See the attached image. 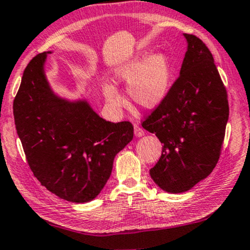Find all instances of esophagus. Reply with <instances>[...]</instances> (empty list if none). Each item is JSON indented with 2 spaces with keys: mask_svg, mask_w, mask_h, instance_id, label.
I'll use <instances>...</instances> for the list:
<instances>
[{
  "mask_svg": "<svg viewBox=\"0 0 250 250\" xmlns=\"http://www.w3.org/2000/svg\"><path fill=\"white\" fill-rule=\"evenodd\" d=\"M134 131H135V135L137 136V137H141V136L144 135V130L140 127V125H135Z\"/></svg>",
  "mask_w": 250,
  "mask_h": 250,
  "instance_id": "1",
  "label": "esophagus"
}]
</instances>
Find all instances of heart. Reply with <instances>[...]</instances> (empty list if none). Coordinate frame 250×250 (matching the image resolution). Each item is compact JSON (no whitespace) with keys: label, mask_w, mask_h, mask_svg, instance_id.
Returning a JSON list of instances; mask_svg holds the SVG:
<instances>
[{"label":"heart","mask_w":250,"mask_h":250,"mask_svg":"<svg viewBox=\"0 0 250 250\" xmlns=\"http://www.w3.org/2000/svg\"><path fill=\"white\" fill-rule=\"evenodd\" d=\"M172 70V62L165 52L153 53L150 56L142 53L116 69L115 80L118 83L128 84L127 92L132 103L144 108H153L168 92ZM104 93L114 108L120 109L125 105L114 85H105Z\"/></svg>","instance_id":"b5f03b06"}]
</instances>
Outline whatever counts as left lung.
I'll return each instance as SVG.
<instances>
[{
	"instance_id": "obj_1",
	"label": "left lung",
	"mask_w": 250,
	"mask_h": 250,
	"mask_svg": "<svg viewBox=\"0 0 250 250\" xmlns=\"http://www.w3.org/2000/svg\"><path fill=\"white\" fill-rule=\"evenodd\" d=\"M180 76L142 127L164 144L150 175L167 192L187 191L219 160L229 120L226 87L213 56L200 38L186 34Z\"/></svg>"
}]
</instances>
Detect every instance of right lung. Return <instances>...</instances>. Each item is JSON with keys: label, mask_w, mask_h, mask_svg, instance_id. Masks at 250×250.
Listing matches in <instances>:
<instances>
[{"label": "right lung", "mask_w": 250, "mask_h": 250, "mask_svg": "<svg viewBox=\"0 0 250 250\" xmlns=\"http://www.w3.org/2000/svg\"><path fill=\"white\" fill-rule=\"evenodd\" d=\"M47 54L34 56L25 68L14 100L16 130L41 185L63 200L85 203L106 185L134 127L129 121H106L86 102L55 96L43 72Z\"/></svg>", "instance_id": "1"}]
</instances>
